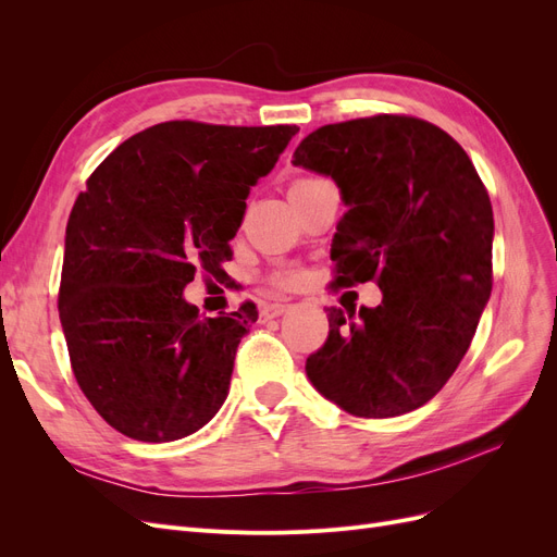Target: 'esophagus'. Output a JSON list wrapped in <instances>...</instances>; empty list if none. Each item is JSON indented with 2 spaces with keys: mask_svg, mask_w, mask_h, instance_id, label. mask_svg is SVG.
Segmentation results:
<instances>
[{
  "mask_svg": "<svg viewBox=\"0 0 557 557\" xmlns=\"http://www.w3.org/2000/svg\"><path fill=\"white\" fill-rule=\"evenodd\" d=\"M285 309H288V305H285V301H272V305H264L262 307L260 315L262 318H276V315L285 313Z\"/></svg>",
  "mask_w": 557,
  "mask_h": 557,
  "instance_id": "34e87169",
  "label": "esophagus"
}]
</instances>
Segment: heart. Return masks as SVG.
<instances>
[{"label": "heart", "instance_id": "b5f03b06", "mask_svg": "<svg viewBox=\"0 0 557 557\" xmlns=\"http://www.w3.org/2000/svg\"><path fill=\"white\" fill-rule=\"evenodd\" d=\"M301 181H309V178H299L295 183H301ZM269 281H272V285H276V288H293V285L299 281V274L290 267H283V269H276V272L269 276Z\"/></svg>", "mask_w": 557, "mask_h": 557}]
</instances>
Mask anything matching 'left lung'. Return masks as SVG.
Segmentation results:
<instances>
[{"label":"left lung","instance_id":"obj_1","mask_svg":"<svg viewBox=\"0 0 557 557\" xmlns=\"http://www.w3.org/2000/svg\"><path fill=\"white\" fill-rule=\"evenodd\" d=\"M293 164L327 174L348 211L332 239L334 288L374 281V309H330L307 358L320 395L350 416L423 407L458 369L493 290V205L465 148L413 115L323 125Z\"/></svg>","mask_w":557,"mask_h":557}]
</instances>
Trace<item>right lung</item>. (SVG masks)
Masks as SVG:
<instances>
[{
    "label": "right lung",
    "mask_w": 557,
    "mask_h": 557,
    "mask_svg": "<svg viewBox=\"0 0 557 557\" xmlns=\"http://www.w3.org/2000/svg\"><path fill=\"white\" fill-rule=\"evenodd\" d=\"M299 132L170 121L134 134L70 213L58 309L83 395L129 440L176 442L223 407L252 301L218 318L183 299L223 274L246 199Z\"/></svg>",
    "instance_id": "right-lung-1"
}]
</instances>
